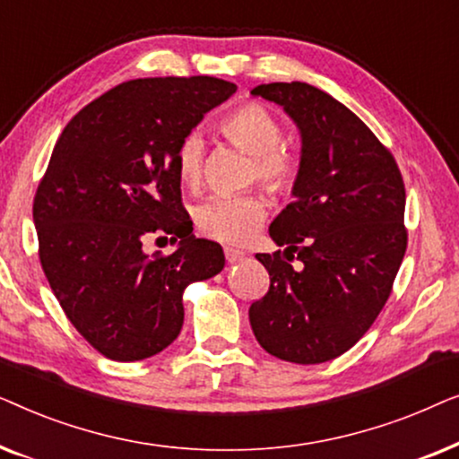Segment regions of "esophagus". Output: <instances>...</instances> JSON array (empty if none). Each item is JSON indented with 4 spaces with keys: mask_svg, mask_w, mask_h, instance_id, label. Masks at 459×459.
<instances>
[{
    "mask_svg": "<svg viewBox=\"0 0 459 459\" xmlns=\"http://www.w3.org/2000/svg\"><path fill=\"white\" fill-rule=\"evenodd\" d=\"M244 255L242 250H236V248H225V259H228V263H238V261H242L244 259Z\"/></svg>",
    "mask_w": 459,
    "mask_h": 459,
    "instance_id": "1",
    "label": "esophagus"
}]
</instances>
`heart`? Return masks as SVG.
<instances>
[{"label":"heart","instance_id":"1","mask_svg":"<svg viewBox=\"0 0 459 459\" xmlns=\"http://www.w3.org/2000/svg\"><path fill=\"white\" fill-rule=\"evenodd\" d=\"M221 134L253 156L250 175L269 190L286 194L299 178V156L281 146L280 121L261 104H244L221 121ZM206 143L198 129L187 131L175 150V169L181 184L198 186L203 178ZM267 217V203L259 194L211 196L194 209V221L204 236L225 244H244L253 238Z\"/></svg>","mask_w":459,"mask_h":459}]
</instances>
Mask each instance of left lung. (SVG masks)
<instances>
[{
    "instance_id": "left-lung-1",
    "label": "left lung",
    "mask_w": 459,
    "mask_h": 459,
    "mask_svg": "<svg viewBox=\"0 0 459 459\" xmlns=\"http://www.w3.org/2000/svg\"><path fill=\"white\" fill-rule=\"evenodd\" d=\"M250 93L292 118L300 160L294 200L269 225L286 248L256 255L269 290L250 305L248 319L269 355L324 363L366 334L391 294L407 248L405 186L393 154L330 93L300 81Z\"/></svg>"
}]
</instances>
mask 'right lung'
<instances>
[{"instance_id":"add662e5","label":"right lung","mask_w":459,"mask_h":459,"mask_svg":"<svg viewBox=\"0 0 459 459\" xmlns=\"http://www.w3.org/2000/svg\"><path fill=\"white\" fill-rule=\"evenodd\" d=\"M236 93L215 77L135 79L71 118L37 187L33 221L46 278L79 334L115 361L167 349L184 325V290L225 265L192 234L175 150ZM150 235L180 240L150 257Z\"/></svg>"}]
</instances>
